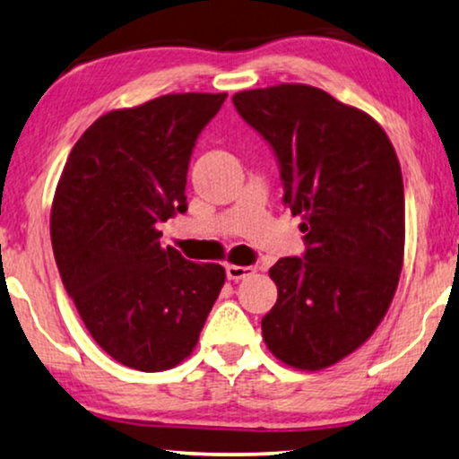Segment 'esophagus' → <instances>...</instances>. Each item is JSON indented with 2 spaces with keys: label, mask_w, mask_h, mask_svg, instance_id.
I'll use <instances>...</instances> for the list:
<instances>
[{
  "label": "esophagus",
  "mask_w": 459,
  "mask_h": 459,
  "mask_svg": "<svg viewBox=\"0 0 459 459\" xmlns=\"http://www.w3.org/2000/svg\"><path fill=\"white\" fill-rule=\"evenodd\" d=\"M251 274H255L254 266H235V264H229L227 266V276L235 282L247 279V276H251Z\"/></svg>",
  "instance_id": "1"
}]
</instances>
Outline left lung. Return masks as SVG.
I'll list each match as a JSON object with an SVG mask.
<instances>
[{"mask_svg":"<svg viewBox=\"0 0 459 459\" xmlns=\"http://www.w3.org/2000/svg\"><path fill=\"white\" fill-rule=\"evenodd\" d=\"M232 103L273 147L307 245L270 268L279 299L262 318L264 341L287 366L322 370L377 331L395 295L405 243L397 153L372 116L322 89L285 82Z\"/></svg>","mask_w":459,"mask_h":459,"instance_id":"1","label":"left lung"}]
</instances>
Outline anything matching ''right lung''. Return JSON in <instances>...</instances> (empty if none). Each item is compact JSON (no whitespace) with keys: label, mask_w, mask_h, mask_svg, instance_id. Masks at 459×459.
Returning a JSON list of instances; mask_svg holds the SVG:
<instances>
[{"label":"right lung","mask_w":459,"mask_h":459,"mask_svg":"<svg viewBox=\"0 0 459 459\" xmlns=\"http://www.w3.org/2000/svg\"><path fill=\"white\" fill-rule=\"evenodd\" d=\"M224 100L172 93L103 114L57 180L49 229L64 287L95 343L134 370L191 356L227 279L160 243V224L186 212L193 147Z\"/></svg>","instance_id":"1"}]
</instances>
